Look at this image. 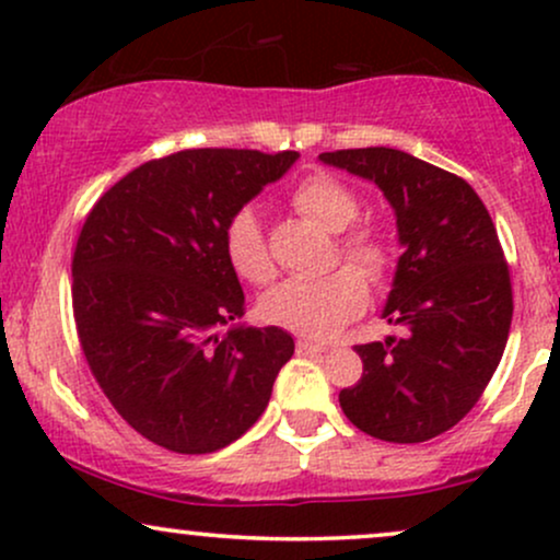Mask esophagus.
<instances>
[{
	"label": "esophagus",
	"mask_w": 560,
	"mask_h": 560,
	"mask_svg": "<svg viewBox=\"0 0 560 560\" xmlns=\"http://www.w3.org/2000/svg\"><path fill=\"white\" fill-rule=\"evenodd\" d=\"M298 352L300 355H318V352H326V347L316 345V342H307V339H300Z\"/></svg>",
	"instance_id": "obj_1"
}]
</instances>
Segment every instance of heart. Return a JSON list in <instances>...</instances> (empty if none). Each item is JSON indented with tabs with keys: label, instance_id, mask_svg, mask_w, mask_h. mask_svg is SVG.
<instances>
[{
	"label": "heart",
	"instance_id": "heart-1",
	"mask_svg": "<svg viewBox=\"0 0 560 560\" xmlns=\"http://www.w3.org/2000/svg\"><path fill=\"white\" fill-rule=\"evenodd\" d=\"M292 205L298 213L320 223L326 231L338 234L348 229L337 240V253L357 271L337 268L320 279H289L262 298V316L305 337H329L363 311L369 300L365 281L371 287H382L389 279L395 268V247L374 226L350 229L361 215V199L350 186L326 173L302 178L292 189ZM223 244L240 279L262 287L276 276L271 249L253 208H242L231 215Z\"/></svg>",
	"mask_w": 560,
	"mask_h": 560
}]
</instances>
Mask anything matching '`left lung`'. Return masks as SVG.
Listing matches in <instances>:
<instances>
[{"mask_svg": "<svg viewBox=\"0 0 560 560\" xmlns=\"http://www.w3.org/2000/svg\"><path fill=\"white\" fill-rule=\"evenodd\" d=\"M320 160L384 191L402 244L384 307L402 337L355 345L363 376L339 405L376 440L427 442L479 402L503 358L513 292L498 231L464 178L408 152L363 147Z\"/></svg>", "mask_w": 560, "mask_h": 560, "instance_id": "1", "label": "left lung"}]
</instances>
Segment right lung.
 <instances>
[{"label":"right lung","mask_w":560,"mask_h":560,"mask_svg":"<svg viewBox=\"0 0 560 560\" xmlns=\"http://www.w3.org/2000/svg\"><path fill=\"white\" fill-rule=\"evenodd\" d=\"M298 152L182 150L110 186L73 253V316L89 369L128 427L182 455L247 432L294 339L240 326L226 223ZM229 325L226 332H221Z\"/></svg>","instance_id":"add662e5"}]
</instances>
